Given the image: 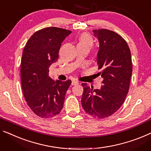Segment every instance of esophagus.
<instances>
[{"instance_id":"34e87169","label":"esophagus","mask_w":151,"mask_h":151,"mask_svg":"<svg viewBox=\"0 0 151 151\" xmlns=\"http://www.w3.org/2000/svg\"><path fill=\"white\" fill-rule=\"evenodd\" d=\"M78 84V81H72V85H76Z\"/></svg>"}]
</instances>
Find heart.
Listing matches in <instances>:
<instances>
[{"label":"heart","mask_w":151,"mask_h":151,"mask_svg":"<svg viewBox=\"0 0 151 151\" xmlns=\"http://www.w3.org/2000/svg\"><path fill=\"white\" fill-rule=\"evenodd\" d=\"M78 45H86L89 47H91L93 45V39H92L91 36L87 35V34H83L81 36L79 39H78Z\"/></svg>","instance_id":"1"}]
</instances>
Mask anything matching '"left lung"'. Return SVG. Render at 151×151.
<instances>
[{
	"label": "left lung",
	"mask_w": 151,
	"mask_h": 151,
	"mask_svg": "<svg viewBox=\"0 0 151 151\" xmlns=\"http://www.w3.org/2000/svg\"><path fill=\"white\" fill-rule=\"evenodd\" d=\"M100 42L96 62L103 85L100 89L82 83V106L87 114L96 119L113 114L124 103L129 91L132 74L131 51L124 39L106 29L93 30Z\"/></svg>",
	"instance_id": "obj_1"
}]
</instances>
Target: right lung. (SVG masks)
<instances>
[{"label": "right lung", "mask_w": 151, "mask_h": 151, "mask_svg": "<svg viewBox=\"0 0 151 151\" xmlns=\"http://www.w3.org/2000/svg\"><path fill=\"white\" fill-rule=\"evenodd\" d=\"M72 32L57 27L35 32L24 47L21 62V82L27 104L34 113L52 118L62 111L71 81H53L49 66L58 60L62 42Z\"/></svg>", "instance_id": "1"}]
</instances>
